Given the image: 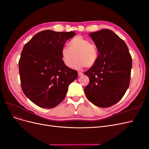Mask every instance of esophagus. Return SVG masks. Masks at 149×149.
<instances>
[{
	"instance_id": "34e87169",
	"label": "esophagus",
	"mask_w": 149,
	"mask_h": 149,
	"mask_svg": "<svg viewBox=\"0 0 149 149\" xmlns=\"http://www.w3.org/2000/svg\"><path fill=\"white\" fill-rule=\"evenodd\" d=\"M83 73H82V72H81V71H78V76H83Z\"/></svg>"
}]
</instances>
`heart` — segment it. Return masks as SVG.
Returning <instances> with one entry per match:
<instances>
[{
	"instance_id": "heart-1",
	"label": "heart",
	"mask_w": 149,
	"mask_h": 149,
	"mask_svg": "<svg viewBox=\"0 0 149 149\" xmlns=\"http://www.w3.org/2000/svg\"><path fill=\"white\" fill-rule=\"evenodd\" d=\"M68 48L64 47L61 49V58L63 64L70 67L74 61L72 68L81 70L83 67H91L97 60L98 50L96 46L90 43L89 40L78 36L69 42Z\"/></svg>"
}]
</instances>
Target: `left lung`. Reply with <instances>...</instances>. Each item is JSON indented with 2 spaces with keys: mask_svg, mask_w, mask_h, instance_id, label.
I'll return each instance as SVG.
<instances>
[{
  "mask_svg": "<svg viewBox=\"0 0 149 149\" xmlns=\"http://www.w3.org/2000/svg\"><path fill=\"white\" fill-rule=\"evenodd\" d=\"M99 55L93 66L84 73L89 78L84 88L88 100L100 107L114 105L129 88L132 57L127 45L109 29L90 33Z\"/></svg>",
  "mask_w": 149,
  "mask_h": 149,
  "instance_id": "left-lung-1",
  "label": "left lung"
}]
</instances>
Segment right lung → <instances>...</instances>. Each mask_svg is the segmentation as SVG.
<instances>
[{"label": "right lung", "instance_id": "add662e5", "mask_svg": "<svg viewBox=\"0 0 149 149\" xmlns=\"http://www.w3.org/2000/svg\"><path fill=\"white\" fill-rule=\"evenodd\" d=\"M73 31L50 30L35 35L24 47L19 61L21 86L25 95L36 105L49 109L64 100L77 71L66 66L61 49Z\"/></svg>", "mask_w": 149, "mask_h": 149}]
</instances>
